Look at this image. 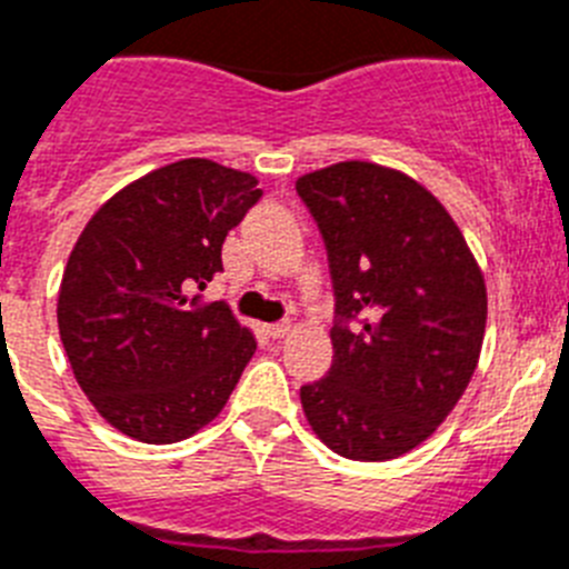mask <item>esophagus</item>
Returning a JSON list of instances; mask_svg holds the SVG:
<instances>
[{
	"label": "esophagus",
	"mask_w": 569,
	"mask_h": 569,
	"mask_svg": "<svg viewBox=\"0 0 569 569\" xmlns=\"http://www.w3.org/2000/svg\"><path fill=\"white\" fill-rule=\"evenodd\" d=\"M266 336L269 338H286V336H292V323L283 321V323H269L266 327Z\"/></svg>",
	"instance_id": "esophagus-1"
}]
</instances>
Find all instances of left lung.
<instances>
[{"instance_id": "8db88e82", "label": "left lung", "mask_w": 569, "mask_h": 569, "mask_svg": "<svg viewBox=\"0 0 569 569\" xmlns=\"http://www.w3.org/2000/svg\"><path fill=\"white\" fill-rule=\"evenodd\" d=\"M336 286L332 367L300 388L307 422L347 460L408 455L469 388L486 280L431 190L402 170L338 161L300 176Z\"/></svg>"}]
</instances>
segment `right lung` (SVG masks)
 Masks as SVG:
<instances>
[{
  "label": "right lung",
  "mask_w": 569,
  "mask_h": 569,
  "mask_svg": "<svg viewBox=\"0 0 569 569\" xmlns=\"http://www.w3.org/2000/svg\"><path fill=\"white\" fill-rule=\"evenodd\" d=\"M262 196L251 173L181 159L100 204L71 248L57 327L80 390L127 437L170 446L219 417L257 350L202 300L222 242Z\"/></svg>",
  "instance_id": "1"
}]
</instances>
